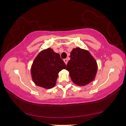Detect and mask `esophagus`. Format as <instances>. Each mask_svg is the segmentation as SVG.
<instances>
[{
	"label": "esophagus",
	"mask_w": 126,
	"mask_h": 126,
	"mask_svg": "<svg viewBox=\"0 0 126 126\" xmlns=\"http://www.w3.org/2000/svg\"><path fill=\"white\" fill-rule=\"evenodd\" d=\"M64 62L65 64H67V62H68V59H64Z\"/></svg>",
	"instance_id": "1"
}]
</instances>
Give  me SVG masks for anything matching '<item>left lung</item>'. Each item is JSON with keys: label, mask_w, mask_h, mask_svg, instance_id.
Segmentation results:
<instances>
[{"label": "left lung", "mask_w": 126, "mask_h": 126, "mask_svg": "<svg viewBox=\"0 0 126 126\" xmlns=\"http://www.w3.org/2000/svg\"><path fill=\"white\" fill-rule=\"evenodd\" d=\"M70 57L66 70L75 84L85 86L94 80L97 72V63L89 51L78 47L73 48Z\"/></svg>", "instance_id": "8db88e82"}]
</instances>
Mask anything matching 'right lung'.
<instances>
[{
    "mask_svg": "<svg viewBox=\"0 0 126 126\" xmlns=\"http://www.w3.org/2000/svg\"><path fill=\"white\" fill-rule=\"evenodd\" d=\"M66 68L60 54L48 48L43 50L36 57L31 72L33 82L37 86L50 89L56 85L58 73Z\"/></svg>",
    "mask_w": 126,
    "mask_h": 126,
    "instance_id": "add662e5",
    "label": "right lung"
}]
</instances>
